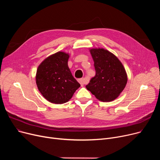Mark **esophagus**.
<instances>
[{"instance_id":"esophagus-1","label":"esophagus","mask_w":160,"mask_h":160,"mask_svg":"<svg viewBox=\"0 0 160 160\" xmlns=\"http://www.w3.org/2000/svg\"><path fill=\"white\" fill-rule=\"evenodd\" d=\"M78 82L80 83V85H81V86H83V85L84 84H86V79L85 78H80V79H78Z\"/></svg>"}]
</instances>
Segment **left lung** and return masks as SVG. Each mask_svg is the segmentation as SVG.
Segmentation results:
<instances>
[{"instance_id":"8db88e82","label":"left lung","mask_w":160,"mask_h":160,"mask_svg":"<svg viewBox=\"0 0 160 160\" xmlns=\"http://www.w3.org/2000/svg\"><path fill=\"white\" fill-rule=\"evenodd\" d=\"M96 74L86 86L102 102H110L118 97L127 85L128 77L118 58L103 48H90Z\"/></svg>"}]
</instances>
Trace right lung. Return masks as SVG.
<instances>
[{
    "label": "right lung",
    "instance_id": "obj_1",
    "mask_svg": "<svg viewBox=\"0 0 160 160\" xmlns=\"http://www.w3.org/2000/svg\"><path fill=\"white\" fill-rule=\"evenodd\" d=\"M69 54L58 52L46 58L38 66L36 81L38 90L51 103L68 102L80 84L68 67Z\"/></svg>",
    "mask_w": 160,
    "mask_h": 160
}]
</instances>
